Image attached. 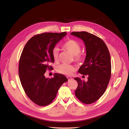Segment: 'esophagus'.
I'll use <instances>...</instances> for the list:
<instances>
[{
  "instance_id": "34e87169",
  "label": "esophagus",
  "mask_w": 129,
  "mask_h": 129,
  "mask_svg": "<svg viewBox=\"0 0 129 129\" xmlns=\"http://www.w3.org/2000/svg\"><path fill=\"white\" fill-rule=\"evenodd\" d=\"M67 79H68V81H70L72 79V77L71 76H67Z\"/></svg>"
}]
</instances>
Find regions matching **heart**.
Returning a JSON list of instances; mask_svg holds the SVG:
<instances>
[{
  "mask_svg": "<svg viewBox=\"0 0 129 129\" xmlns=\"http://www.w3.org/2000/svg\"><path fill=\"white\" fill-rule=\"evenodd\" d=\"M63 47L68 52L74 55V60L77 62L83 61L85 55L83 53L80 52L81 47L79 43L77 41L69 39L66 41L63 45ZM58 51L59 50L57 47H54L52 51V55L54 61L57 62L58 61ZM75 70L74 66L62 64L58 66L56 71L58 73L66 75H69Z\"/></svg>",
  "mask_w": 129,
  "mask_h": 129,
  "instance_id": "1",
  "label": "heart"
}]
</instances>
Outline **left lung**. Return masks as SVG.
Returning a JSON list of instances; mask_svg holds the SVG:
<instances>
[{"label": "left lung", "mask_w": 129, "mask_h": 129, "mask_svg": "<svg viewBox=\"0 0 129 129\" xmlns=\"http://www.w3.org/2000/svg\"><path fill=\"white\" fill-rule=\"evenodd\" d=\"M71 34L81 39L84 42L86 57L78 72L88 76L87 82L79 77L74 78L78 83L75 96L82 103L91 104L103 95L110 81V53L105 42L95 35L87 32H73Z\"/></svg>", "instance_id": "obj_1"}]
</instances>
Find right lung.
Here are the masks:
<instances>
[{
	"label": "right lung",
	"instance_id": "obj_1",
	"mask_svg": "<svg viewBox=\"0 0 129 129\" xmlns=\"http://www.w3.org/2000/svg\"><path fill=\"white\" fill-rule=\"evenodd\" d=\"M67 34L66 32L44 33L31 38L22 50L19 63V76L27 96L39 106L51 103L56 97L58 89L68 81L62 74H54L47 79L45 73L53 68L52 49Z\"/></svg>",
	"mask_w": 129,
	"mask_h": 129
}]
</instances>
